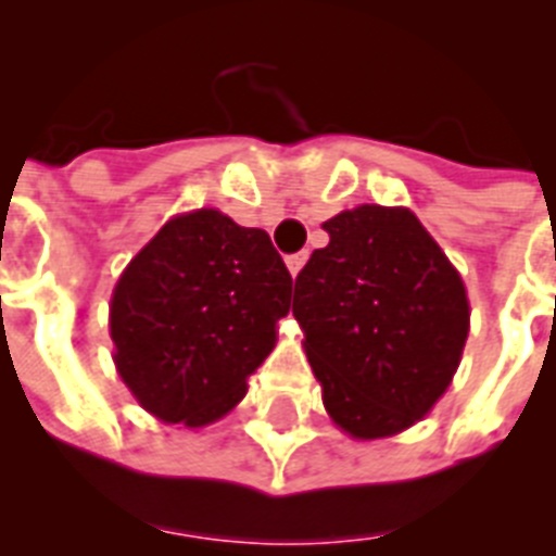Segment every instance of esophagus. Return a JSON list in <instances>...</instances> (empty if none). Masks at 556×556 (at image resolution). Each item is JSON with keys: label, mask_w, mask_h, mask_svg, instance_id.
<instances>
[{"label": "esophagus", "mask_w": 556, "mask_h": 556, "mask_svg": "<svg viewBox=\"0 0 556 556\" xmlns=\"http://www.w3.org/2000/svg\"><path fill=\"white\" fill-rule=\"evenodd\" d=\"M306 258H309V253L289 255V258H287V267H289V273H292V278H298V273H301V269H303V264H306Z\"/></svg>", "instance_id": "34e87169"}]
</instances>
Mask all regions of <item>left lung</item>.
Returning a JSON list of instances; mask_svg holds the SVG:
<instances>
[{
	"mask_svg": "<svg viewBox=\"0 0 556 556\" xmlns=\"http://www.w3.org/2000/svg\"><path fill=\"white\" fill-rule=\"evenodd\" d=\"M324 230L329 244L295 281L303 349L340 430L396 435L453 382L469 334L467 289L407 207L359 205Z\"/></svg>",
	"mask_w": 556,
	"mask_h": 556,
	"instance_id": "left-lung-1",
	"label": "left lung"
}]
</instances>
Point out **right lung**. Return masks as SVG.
Returning <instances> with one entry per match:
<instances>
[{
    "instance_id": "1",
    "label": "right lung",
    "mask_w": 556,
    "mask_h": 556,
    "mask_svg": "<svg viewBox=\"0 0 556 556\" xmlns=\"http://www.w3.org/2000/svg\"><path fill=\"white\" fill-rule=\"evenodd\" d=\"M289 298L292 275L267 232L213 207L174 216L112 292L117 374L160 421L211 425L244 400Z\"/></svg>"
}]
</instances>
